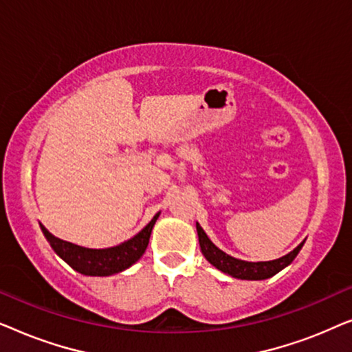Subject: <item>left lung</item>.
Masks as SVG:
<instances>
[{
	"label": "left lung",
	"instance_id": "obj_1",
	"mask_svg": "<svg viewBox=\"0 0 352 352\" xmlns=\"http://www.w3.org/2000/svg\"><path fill=\"white\" fill-rule=\"evenodd\" d=\"M197 234H199V242L200 248L206 261L213 264L216 269H219L221 272L229 274L235 278H242V280H264V278H269L276 276L277 272H280L283 267H287L293 259L296 258V254L300 253L302 243L298 245V247L290 252L285 256L274 259V261H258V263H250V261H242V259H237L230 254L224 253L223 250H219L216 245L208 239V235L205 234V230L201 229V226L197 223Z\"/></svg>",
	"mask_w": 352,
	"mask_h": 352
}]
</instances>
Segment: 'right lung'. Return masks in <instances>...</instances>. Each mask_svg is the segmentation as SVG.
<instances>
[{"mask_svg":"<svg viewBox=\"0 0 352 352\" xmlns=\"http://www.w3.org/2000/svg\"><path fill=\"white\" fill-rule=\"evenodd\" d=\"M158 216H160V213L153 216L151 223H148L141 232L134 235L133 239L117 245V247L102 250L85 248L80 247V245L65 242V240L54 237V235H52L43 224L40 226L52 250H54L72 269L83 274V276L107 277L133 266V264L142 256L148 245V239H151L153 224H155Z\"/></svg>","mask_w":352,"mask_h":352,"instance_id":"right-lung-1","label":"right lung"}]
</instances>
